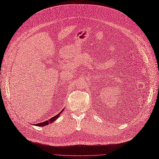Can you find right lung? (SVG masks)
Returning <instances> with one entry per match:
<instances>
[{
  "label": "right lung",
  "instance_id": "right-lung-1",
  "mask_svg": "<svg viewBox=\"0 0 159 159\" xmlns=\"http://www.w3.org/2000/svg\"><path fill=\"white\" fill-rule=\"evenodd\" d=\"M63 110H62V111L60 112V113L57 114V115H55V117H52V118L49 119L48 120H47V121H44V122H42V123H37V124H35V125H37V126H39V127H41V126H45V125H48L49 124V123H53L54 121H55V120H57L58 118H59V115H61V113L62 112H63Z\"/></svg>",
  "mask_w": 159,
  "mask_h": 159
}]
</instances>
